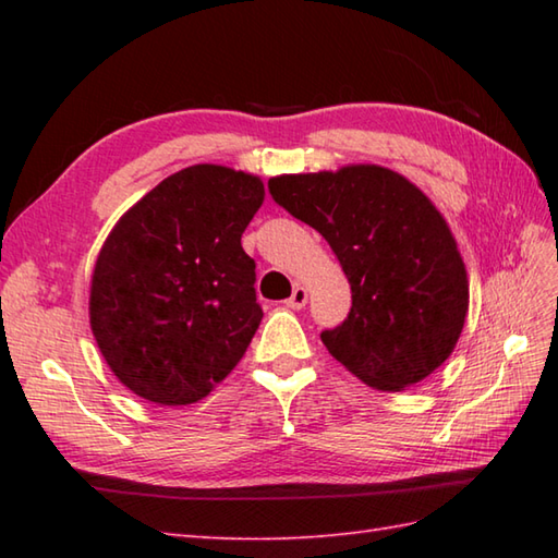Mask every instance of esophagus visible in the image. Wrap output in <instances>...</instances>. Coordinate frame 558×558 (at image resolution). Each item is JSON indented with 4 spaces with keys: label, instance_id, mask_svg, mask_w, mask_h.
<instances>
[{
    "label": "esophagus",
    "instance_id": "1",
    "mask_svg": "<svg viewBox=\"0 0 558 558\" xmlns=\"http://www.w3.org/2000/svg\"><path fill=\"white\" fill-rule=\"evenodd\" d=\"M306 298H310V294H306V288H302V286H298L292 290V294L290 298L286 300V304L290 306V310H302V306L306 304Z\"/></svg>",
    "mask_w": 558,
    "mask_h": 558
}]
</instances>
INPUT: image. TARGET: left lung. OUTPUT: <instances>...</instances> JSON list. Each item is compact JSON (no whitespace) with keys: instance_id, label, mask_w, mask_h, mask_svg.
<instances>
[{"instance_id":"1","label":"left lung","mask_w":558,"mask_h":558,"mask_svg":"<svg viewBox=\"0 0 558 558\" xmlns=\"http://www.w3.org/2000/svg\"><path fill=\"white\" fill-rule=\"evenodd\" d=\"M268 192L312 225L350 280L345 322L324 330L333 357L378 390L420 384L453 352L468 314V272L432 201L378 165L282 174Z\"/></svg>"}]
</instances>
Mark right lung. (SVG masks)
<instances>
[{"label": "right lung", "mask_w": 558, "mask_h": 558, "mask_svg": "<svg viewBox=\"0 0 558 558\" xmlns=\"http://www.w3.org/2000/svg\"><path fill=\"white\" fill-rule=\"evenodd\" d=\"M260 204L258 177L192 165L114 225L93 270L90 328L136 396L189 405L242 360L264 318L242 248Z\"/></svg>", "instance_id": "obj_1"}]
</instances>
